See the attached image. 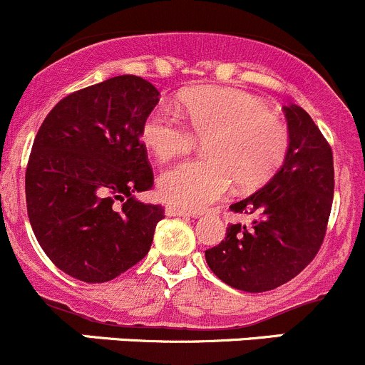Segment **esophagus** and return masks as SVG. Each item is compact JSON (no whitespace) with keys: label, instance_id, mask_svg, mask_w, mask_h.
Instances as JSON below:
<instances>
[{"label":"esophagus","instance_id":"obj_1","mask_svg":"<svg viewBox=\"0 0 365 365\" xmlns=\"http://www.w3.org/2000/svg\"><path fill=\"white\" fill-rule=\"evenodd\" d=\"M165 215L167 216H191V212L186 211V209H182V207H178V205L168 204L167 207H165Z\"/></svg>","mask_w":365,"mask_h":365}]
</instances>
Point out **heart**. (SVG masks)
I'll return each instance as SVG.
<instances>
[{"instance_id":"1","label":"heart","mask_w":365,"mask_h":365,"mask_svg":"<svg viewBox=\"0 0 365 365\" xmlns=\"http://www.w3.org/2000/svg\"><path fill=\"white\" fill-rule=\"evenodd\" d=\"M178 110L156 106L145 115L140 138L161 163L184 156L195 138H207L205 158L191 160L160 178V193L182 209H204L236 182L240 190L266 184L289 150L287 125L252 93L198 86L178 97Z\"/></svg>"}]
</instances>
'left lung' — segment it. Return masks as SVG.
Returning <instances> with one entry per match:
<instances>
[{
  "label": "left lung",
  "mask_w": 365,
  "mask_h": 365,
  "mask_svg": "<svg viewBox=\"0 0 365 365\" xmlns=\"http://www.w3.org/2000/svg\"><path fill=\"white\" fill-rule=\"evenodd\" d=\"M289 150L264 187L230 205L254 215L250 227L234 223L205 250L211 272L230 287L264 293L289 282L312 262L323 245L334 200L331 147L298 104L284 106Z\"/></svg>",
  "instance_id": "obj_1"
}]
</instances>
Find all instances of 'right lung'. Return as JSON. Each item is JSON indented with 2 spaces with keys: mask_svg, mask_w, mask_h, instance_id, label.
<instances>
[{
  "mask_svg": "<svg viewBox=\"0 0 365 365\" xmlns=\"http://www.w3.org/2000/svg\"><path fill=\"white\" fill-rule=\"evenodd\" d=\"M158 101L147 79L115 76L63 97L35 136L28 218L46 255L74 279L108 282L149 254L165 209L135 193L154 186L140 128Z\"/></svg>",
  "mask_w": 365,
  "mask_h": 365,
  "instance_id": "obj_1",
  "label": "right lung"
}]
</instances>
